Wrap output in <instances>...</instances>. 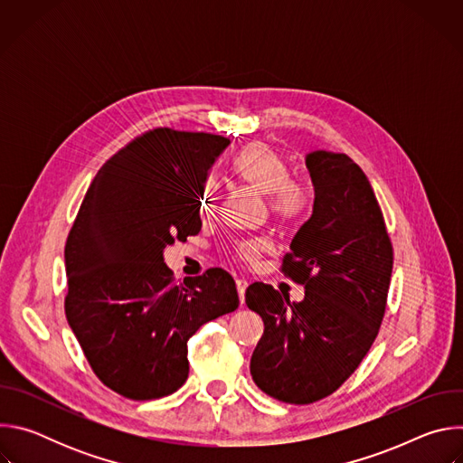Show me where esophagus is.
<instances>
[{
    "instance_id": "34e87169",
    "label": "esophagus",
    "mask_w": 463,
    "mask_h": 463,
    "mask_svg": "<svg viewBox=\"0 0 463 463\" xmlns=\"http://www.w3.org/2000/svg\"><path fill=\"white\" fill-rule=\"evenodd\" d=\"M236 289H238V297H240V302L243 304L245 300V289H247V282L245 280H236Z\"/></svg>"
}]
</instances>
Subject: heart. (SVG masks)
Listing matches in <instances>:
<instances>
[{
  "label": "heart",
  "mask_w": 463,
  "mask_h": 463,
  "mask_svg": "<svg viewBox=\"0 0 463 463\" xmlns=\"http://www.w3.org/2000/svg\"><path fill=\"white\" fill-rule=\"evenodd\" d=\"M238 175L256 192L269 195V211L284 225L302 222L311 209V192L307 184L289 175V166L284 156L271 145L252 143L245 146L236 161ZM220 181L209 177L203 184L200 205L203 213H213L218 200ZM269 250V243L261 238L241 240L232 247V258L243 266H254L258 258Z\"/></svg>",
  "instance_id": "heart-1"
}]
</instances>
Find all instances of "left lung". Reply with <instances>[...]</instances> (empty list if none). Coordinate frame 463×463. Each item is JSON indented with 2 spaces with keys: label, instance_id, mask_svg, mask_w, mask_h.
<instances>
[{
  "label": "left lung",
  "instance_id": "8db88e82",
  "mask_svg": "<svg viewBox=\"0 0 463 463\" xmlns=\"http://www.w3.org/2000/svg\"><path fill=\"white\" fill-rule=\"evenodd\" d=\"M315 203L295 234L280 271L304 286L289 302L271 286L245 291L263 320L250 357L256 386L271 398L309 405L334 393L373 345L386 309L393 249L364 172L346 156L306 157Z\"/></svg>",
  "mask_w": 463,
  "mask_h": 463
}]
</instances>
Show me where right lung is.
I'll list each match as a JSON object with an SVG mask.
<instances>
[{
    "label": "right lung",
    "mask_w": 463,
    "mask_h": 463,
    "mask_svg": "<svg viewBox=\"0 0 463 463\" xmlns=\"http://www.w3.org/2000/svg\"><path fill=\"white\" fill-rule=\"evenodd\" d=\"M229 139L154 128L91 181L65 241V317L95 375L128 400H159L188 377V339L238 307L213 268L175 282L165 247L202 231L200 197Z\"/></svg>",
    "instance_id": "add662e5"
}]
</instances>
